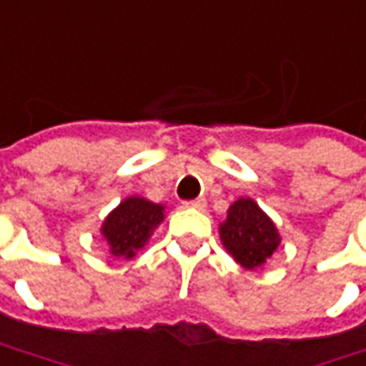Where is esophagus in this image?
<instances>
[{"instance_id": "obj_1", "label": "esophagus", "mask_w": 366, "mask_h": 366, "mask_svg": "<svg viewBox=\"0 0 366 366\" xmlns=\"http://www.w3.org/2000/svg\"><path fill=\"white\" fill-rule=\"evenodd\" d=\"M186 207H192V209H203L204 199H194V201H186Z\"/></svg>"}]
</instances>
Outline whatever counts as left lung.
<instances>
[{
	"label": "left lung",
	"mask_w": 366,
	"mask_h": 366,
	"mask_svg": "<svg viewBox=\"0 0 366 366\" xmlns=\"http://www.w3.org/2000/svg\"><path fill=\"white\" fill-rule=\"evenodd\" d=\"M222 240L242 267L254 269L273 254L280 234L259 204L250 199H238L227 211L226 224H222Z\"/></svg>",
	"instance_id": "8db88e82"
}]
</instances>
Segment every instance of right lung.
Returning <instances> with one entry per match:
<instances>
[{"label": "right lung", "instance_id": "right-lung-1", "mask_svg": "<svg viewBox=\"0 0 366 366\" xmlns=\"http://www.w3.org/2000/svg\"><path fill=\"white\" fill-rule=\"evenodd\" d=\"M162 204L144 201L139 197L126 199L116 211L109 213L101 227L105 240L112 247V254L118 259H130L144 247L151 232L162 224Z\"/></svg>", "mask_w": 366, "mask_h": 366}]
</instances>
